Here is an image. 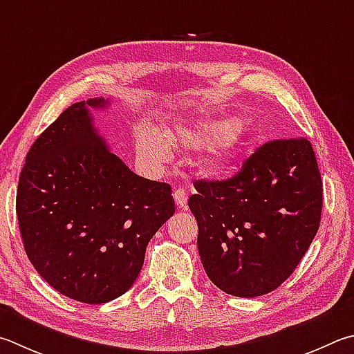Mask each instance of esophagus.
Returning a JSON list of instances; mask_svg holds the SVG:
<instances>
[{"label": "esophagus", "instance_id": "34e87169", "mask_svg": "<svg viewBox=\"0 0 354 354\" xmlns=\"http://www.w3.org/2000/svg\"><path fill=\"white\" fill-rule=\"evenodd\" d=\"M173 198H175V203L179 209H185V205H187V194H185L184 189L175 190Z\"/></svg>", "mask_w": 354, "mask_h": 354}]
</instances>
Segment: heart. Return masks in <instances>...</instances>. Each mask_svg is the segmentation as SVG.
I'll use <instances>...</instances> for the list:
<instances>
[{"instance_id":"1","label":"heart","mask_w":354,"mask_h":354,"mask_svg":"<svg viewBox=\"0 0 354 354\" xmlns=\"http://www.w3.org/2000/svg\"><path fill=\"white\" fill-rule=\"evenodd\" d=\"M246 140L248 128L230 120L179 124L165 128L160 136L149 127H140L136 131V150L149 164L162 165L171 158L170 149L184 151L207 149L199 162V169L205 176L220 178L232 169Z\"/></svg>"}]
</instances>
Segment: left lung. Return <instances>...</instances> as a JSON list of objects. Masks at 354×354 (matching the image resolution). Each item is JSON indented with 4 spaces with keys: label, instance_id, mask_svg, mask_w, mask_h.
Masks as SVG:
<instances>
[{
    "label": "left lung",
    "instance_id": "obj_1",
    "mask_svg": "<svg viewBox=\"0 0 354 354\" xmlns=\"http://www.w3.org/2000/svg\"><path fill=\"white\" fill-rule=\"evenodd\" d=\"M189 207L207 277L235 297L277 289L317 234L322 179L305 138L263 144L235 176L194 181Z\"/></svg>",
    "mask_w": 354,
    "mask_h": 354
}]
</instances>
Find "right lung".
Returning <instances> with one entry per match:
<instances>
[{
    "mask_svg": "<svg viewBox=\"0 0 354 354\" xmlns=\"http://www.w3.org/2000/svg\"><path fill=\"white\" fill-rule=\"evenodd\" d=\"M66 108L32 144L18 179L24 250L57 291L89 305L131 288L147 244L175 214L171 187L133 173L108 150L89 108Z\"/></svg>",
    "mask_w": 354,
    "mask_h": 354,
    "instance_id": "add662e5",
    "label": "right lung"
}]
</instances>
